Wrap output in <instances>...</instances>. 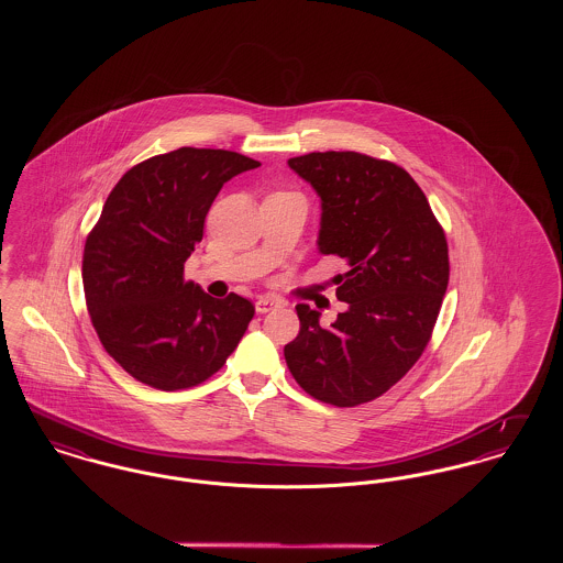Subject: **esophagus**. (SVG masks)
<instances>
[{
	"mask_svg": "<svg viewBox=\"0 0 563 563\" xmlns=\"http://www.w3.org/2000/svg\"><path fill=\"white\" fill-rule=\"evenodd\" d=\"M278 303H280V301H278L276 297L264 295V297H260V299L255 301V310H257L260 314H266V312H269V310H274Z\"/></svg>",
	"mask_w": 563,
	"mask_h": 563,
	"instance_id": "esophagus-1",
	"label": "esophagus"
}]
</instances>
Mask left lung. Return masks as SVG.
I'll return each mask as SVG.
<instances>
[{
	"instance_id": "obj_1",
	"label": "left lung",
	"mask_w": 563,
	"mask_h": 563,
	"mask_svg": "<svg viewBox=\"0 0 563 563\" xmlns=\"http://www.w3.org/2000/svg\"><path fill=\"white\" fill-rule=\"evenodd\" d=\"M321 198L319 251L338 255L335 295L349 308L331 327L297 303L299 333L285 346L295 382L335 407L374 401L429 344L450 280L445 234L407 170L356 152L287 162Z\"/></svg>"
}]
</instances>
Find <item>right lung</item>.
Instances as JSON below:
<instances>
[{
    "mask_svg": "<svg viewBox=\"0 0 563 563\" xmlns=\"http://www.w3.org/2000/svg\"><path fill=\"white\" fill-rule=\"evenodd\" d=\"M236 152L179 147L133 166L111 189L81 262L86 306L109 356L134 379L191 388L239 346L255 308L184 280L219 189L257 168Z\"/></svg>",
    "mask_w": 563,
    "mask_h": 563,
    "instance_id": "obj_1",
    "label": "right lung"
}]
</instances>
